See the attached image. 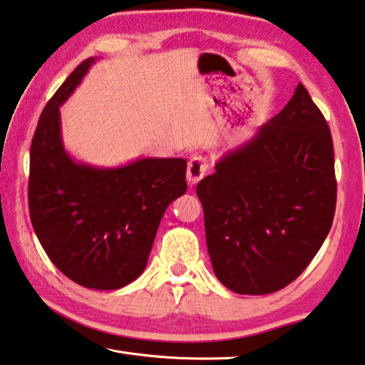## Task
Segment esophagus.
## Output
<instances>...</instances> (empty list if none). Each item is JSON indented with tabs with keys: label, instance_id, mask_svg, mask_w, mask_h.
<instances>
[{
	"label": "esophagus",
	"instance_id": "obj_1",
	"mask_svg": "<svg viewBox=\"0 0 365 365\" xmlns=\"http://www.w3.org/2000/svg\"><path fill=\"white\" fill-rule=\"evenodd\" d=\"M207 170H210V163H207L206 159L192 158L189 160V168H187L189 184L190 185H195L206 175Z\"/></svg>",
	"mask_w": 365,
	"mask_h": 365
}]
</instances>
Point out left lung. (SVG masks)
Masks as SVG:
<instances>
[{
  "label": "left lung",
  "instance_id": "left-lung-1",
  "mask_svg": "<svg viewBox=\"0 0 365 365\" xmlns=\"http://www.w3.org/2000/svg\"><path fill=\"white\" fill-rule=\"evenodd\" d=\"M197 195L214 274L227 288L267 294L301 276L337 202L329 125L302 83L254 138L215 163Z\"/></svg>",
  "mask_w": 365,
  "mask_h": 365
}]
</instances>
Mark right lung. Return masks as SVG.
Returning a JSON list of instances; mask_svg holds the SVG:
<instances>
[{
    "mask_svg": "<svg viewBox=\"0 0 365 365\" xmlns=\"http://www.w3.org/2000/svg\"><path fill=\"white\" fill-rule=\"evenodd\" d=\"M93 63L78 64L42 111L29 154L28 206L37 240L64 276L116 289L145 271L163 212L187 190V162L150 158L96 168L71 159L59 107Z\"/></svg>",
    "mask_w": 365,
    "mask_h": 365,
    "instance_id": "1",
    "label": "right lung"
}]
</instances>
